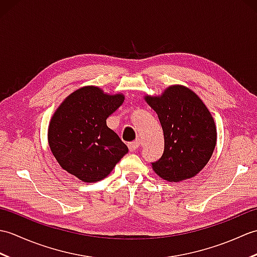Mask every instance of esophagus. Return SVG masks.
<instances>
[{
	"label": "esophagus",
	"instance_id": "obj_1",
	"mask_svg": "<svg viewBox=\"0 0 257 257\" xmlns=\"http://www.w3.org/2000/svg\"><path fill=\"white\" fill-rule=\"evenodd\" d=\"M140 147V141L137 140V141H134V143H130L128 144V148L130 151H136Z\"/></svg>",
	"mask_w": 257,
	"mask_h": 257
}]
</instances>
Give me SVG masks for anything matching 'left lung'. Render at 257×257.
<instances>
[{
  "label": "left lung",
  "instance_id": "left-lung-1",
  "mask_svg": "<svg viewBox=\"0 0 257 257\" xmlns=\"http://www.w3.org/2000/svg\"><path fill=\"white\" fill-rule=\"evenodd\" d=\"M159 117L165 151L152 169L160 178L180 182L196 176L216 145V127L209 109L194 91L172 85L159 96H145Z\"/></svg>",
  "mask_w": 257,
  "mask_h": 257
}]
</instances>
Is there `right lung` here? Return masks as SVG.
Instances as JSON below:
<instances>
[{"label": "right lung", "mask_w": 257, "mask_h": 257, "mask_svg": "<svg viewBox=\"0 0 257 257\" xmlns=\"http://www.w3.org/2000/svg\"><path fill=\"white\" fill-rule=\"evenodd\" d=\"M122 94L109 95L96 86L73 91L54 112L48 145L65 171L83 182L105 179L128 152L106 119L122 105Z\"/></svg>", "instance_id": "right-lung-1"}]
</instances>
